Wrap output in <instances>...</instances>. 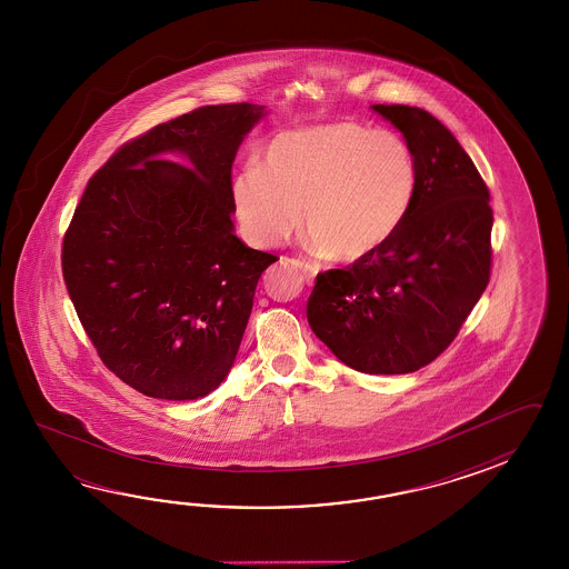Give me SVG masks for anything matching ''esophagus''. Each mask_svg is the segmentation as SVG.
<instances>
[{"instance_id":"obj_1","label":"esophagus","mask_w":569,"mask_h":569,"mask_svg":"<svg viewBox=\"0 0 569 569\" xmlns=\"http://www.w3.org/2000/svg\"><path fill=\"white\" fill-rule=\"evenodd\" d=\"M292 264H295V268H297V270H301L302 277H305V280H307V282H313V268L309 267L307 262H302V260H292Z\"/></svg>"}]
</instances>
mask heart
I'll return each instance as SVG.
<instances>
[{
    "instance_id": "heart-1",
    "label": "heart",
    "mask_w": 569,
    "mask_h": 569,
    "mask_svg": "<svg viewBox=\"0 0 569 569\" xmlns=\"http://www.w3.org/2000/svg\"><path fill=\"white\" fill-rule=\"evenodd\" d=\"M419 184L409 142L356 121L290 130L268 142L258 167L231 182L236 216L262 248L299 228L338 264L376 254L400 230Z\"/></svg>"
}]
</instances>
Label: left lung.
Here are the masks:
<instances>
[{"instance_id": "8db88e82", "label": "left lung", "mask_w": 569, "mask_h": 569, "mask_svg": "<svg viewBox=\"0 0 569 569\" xmlns=\"http://www.w3.org/2000/svg\"><path fill=\"white\" fill-rule=\"evenodd\" d=\"M411 146V211L376 254L317 274L307 302L315 336L366 375H407L458 336L490 280V193L472 158L429 111L372 106Z\"/></svg>"}]
</instances>
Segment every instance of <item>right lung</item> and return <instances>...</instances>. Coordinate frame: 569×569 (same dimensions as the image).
<instances>
[{"instance_id":"add662e5","label":"right lung","mask_w":569,"mask_h":569,"mask_svg":"<svg viewBox=\"0 0 569 569\" xmlns=\"http://www.w3.org/2000/svg\"><path fill=\"white\" fill-rule=\"evenodd\" d=\"M264 113L226 103L160 123L121 146L74 209L69 297L99 358L146 397L194 400L226 380L258 279L279 260L248 248L231 221V164Z\"/></svg>"}]
</instances>
